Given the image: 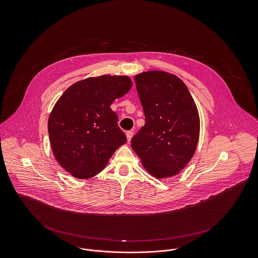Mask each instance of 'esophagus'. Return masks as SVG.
I'll return each mask as SVG.
<instances>
[{
    "label": "esophagus",
    "mask_w": 258,
    "mask_h": 258,
    "mask_svg": "<svg viewBox=\"0 0 258 258\" xmlns=\"http://www.w3.org/2000/svg\"><path fill=\"white\" fill-rule=\"evenodd\" d=\"M126 137H127V141L130 142L131 139L133 137V131H128V132L126 133Z\"/></svg>",
    "instance_id": "1"
}]
</instances>
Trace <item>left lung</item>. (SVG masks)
Masks as SVG:
<instances>
[{
  "instance_id": "1",
  "label": "left lung",
  "mask_w": 258,
  "mask_h": 258,
  "mask_svg": "<svg viewBox=\"0 0 258 258\" xmlns=\"http://www.w3.org/2000/svg\"><path fill=\"white\" fill-rule=\"evenodd\" d=\"M146 123L131 146L156 179L177 175L195 155L200 116L185 83L176 75L151 70L135 75Z\"/></svg>"
}]
</instances>
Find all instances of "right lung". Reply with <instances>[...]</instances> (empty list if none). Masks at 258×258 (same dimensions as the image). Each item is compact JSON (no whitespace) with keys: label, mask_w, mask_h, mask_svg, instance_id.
I'll list each match as a JSON object with an SVG mask.
<instances>
[{"label":"right lung","mask_w":258,"mask_h":258,"mask_svg":"<svg viewBox=\"0 0 258 258\" xmlns=\"http://www.w3.org/2000/svg\"><path fill=\"white\" fill-rule=\"evenodd\" d=\"M131 87L128 76L89 77L72 84L54 104L48 121L52 153L73 177H94L127 142L110 105Z\"/></svg>","instance_id":"add662e5"}]
</instances>
